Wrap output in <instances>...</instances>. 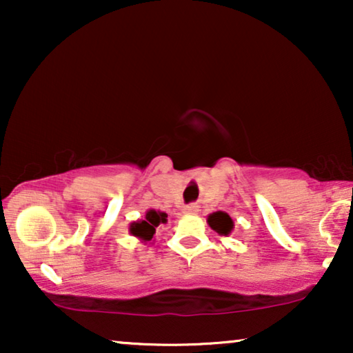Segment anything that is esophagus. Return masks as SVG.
<instances>
[{
  "label": "esophagus",
  "mask_w": 353,
  "mask_h": 353,
  "mask_svg": "<svg viewBox=\"0 0 353 353\" xmlns=\"http://www.w3.org/2000/svg\"><path fill=\"white\" fill-rule=\"evenodd\" d=\"M197 212H199V205L196 204H190L185 207V214H197Z\"/></svg>",
  "instance_id": "esophagus-1"
}]
</instances>
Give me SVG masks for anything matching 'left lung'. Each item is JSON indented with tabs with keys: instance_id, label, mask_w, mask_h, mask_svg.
<instances>
[{
	"instance_id": "obj_1",
	"label": "left lung",
	"mask_w": 353,
	"mask_h": 353,
	"mask_svg": "<svg viewBox=\"0 0 353 353\" xmlns=\"http://www.w3.org/2000/svg\"><path fill=\"white\" fill-rule=\"evenodd\" d=\"M207 223L214 231H216L220 236H228L231 231L234 228V223L233 220H231V216L226 214V212H214V214H210L207 216Z\"/></svg>"
}]
</instances>
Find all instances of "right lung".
Listing matches in <instances>:
<instances>
[{"instance_id":"right-lung-1","label":"right lung","mask_w":353,"mask_h":353,"mask_svg":"<svg viewBox=\"0 0 353 353\" xmlns=\"http://www.w3.org/2000/svg\"><path fill=\"white\" fill-rule=\"evenodd\" d=\"M162 223H167L165 212L149 209L143 220L133 221V223L130 225V234L137 236V238L141 239L143 243H148V241H152L156 228Z\"/></svg>"}]
</instances>
